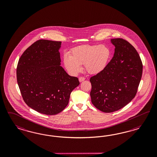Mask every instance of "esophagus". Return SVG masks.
<instances>
[{
    "label": "esophagus",
    "instance_id": "obj_1",
    "mask_svg": "<svg viewBox=\"0 0 157 157\" xmlns=\"http://www.w3.org/2000/svg\"><path fill=\"white\" fill-rule=\"evenodd\" d=\"M85 78L84 77H79V81L80 82H82V81H85Z\"/></svg>",
    "mask_w": 157,
    "mask_h": 157
}]
</instances>
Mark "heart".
Instances as JSON below:
<instances>
[{"label": "heart", "mask_w": 157, "mask_h": 157, "mask_svg": "<svg viewBox=\"0 0 157 157\" xmlns=\"http://www.w3.org/2000/svg\"><path fill=\"white\" fill-rule=\"evenodd\" d=\"M112 56L109 48L105 45H82L72 49L70 56L63 59L64 66L72 74L81 71V64H84L86 71L97 74L104 71Z\"/></svg>", "instance_id": "1"}]
</instances>
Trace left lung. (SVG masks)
<instances>
[{
  "mask_svg": "<svg viewBox=\"0 0 157 157\" xmlns=\"http://www.w3.org/2000/svg\"><path fill=\"white\" fill-rule=\"evenodd\" d=\"M114 56L104 71L91 76L92 104L105 113L123 108L136 94L142 75L143 64L138 52L123 38L111 39Z\"/></svg>",
  "mask_w": 157,
  "mask_h": 157,
  "instance_id": "1",
  "label": "left lung"
}]
</instances>
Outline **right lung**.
<instances>
[{"mask_svg":"<svg viewBox=\"0 0 157 157\" xmlns=\"http://www.w3.org/2000/svg\"><path fill=\"white\" fill-rule=\"evenodd\" d=\"M62 42L39 40L19 58L17 79L25 102L39 113L55 115L65 109L79 85L60 66Z\"/></svg>","mask_w":157,"mask_h":157,"instance_id":"right-lung-1","label":"right lung"}]
</instances>
